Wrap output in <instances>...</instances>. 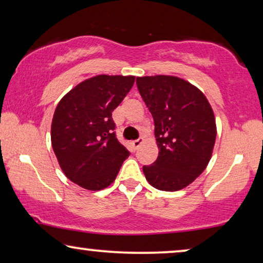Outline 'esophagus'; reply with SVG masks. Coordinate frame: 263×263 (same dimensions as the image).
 I'll return each mask as SVG.
<instances>
[{"label": "esophagus", "instance_id": "esophagus-1", "mask_svg": "<svg viewBox=\"0 0 263 263\" xmlns=\"http://www.w3.org/2000/svg\"><path fill=\"white\" fill-rule=\"evenodd\" d=\"M145 142V139L143 138H139L138 140H134V141H132V146H133V148H134V151H136L139 148L140 146L142 145V143Z\"/></svg>", "mask_w": 263, "mask_h": 263}]
</instances>
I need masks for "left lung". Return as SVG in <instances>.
<instances>
[{"label": "left lung", "mask_w": 263, "mask_h": 263, "mask_svg": "<svg viewBox=\"0 0 263 263\" xmlns=\"http://www.w3.org/2000/svg\"><path fill=\"white\" fill-rule=\"evenodd\" d=\"M154 120L157 160L143 166L152 186L177 192L193 183L210 163L217 139L215 116L206 96L189 81L172 75L136 78Z\"/></svg>", "instance_id": "obj_1"}]
</instances>
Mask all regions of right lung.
Returning <instances> with one entry per match:
<instances>
[{
  "label": "right lung",
  "instance_id": "add662e5",
  "mask_svg": "<svg viewBox=\"0 0 263 263\" xmlns=\"http://www.w3.org/2000/svg\"><path fill=\"white\" fill-rule=\"evenodd\" d=\"M134 81V75H96L78 84L57 104L52 149L63 174L81 188L97 192L109 186L129 157L115 135L112 111Z\"/></svg>",
  "mask_w": 263,
  "mask_h": 263
}]
</instances>
